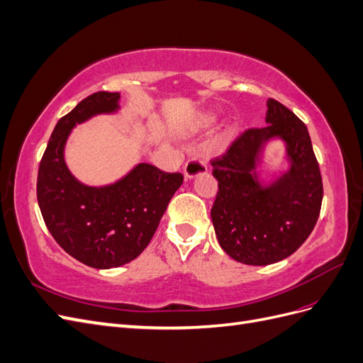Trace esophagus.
I'll use <instances>...</instances> for the list:
<instances>
[{"mask_svg":"<svg viewBox=\"0 0 363 363\" xmlns=\"http://www.w3.org/2000/svg\"><path fill=\"white\" fill-rule=\"evenodd\" d=\"M207 172L206 163L201 162L200 159H191L189 162H186L184 168H183V175L186 180H192L195 177H199L201 174Z\"/></svg>","mask_w":363,"mask_h":363,"instance_id":"obj_1","label":"esophagus"}]
</instances>
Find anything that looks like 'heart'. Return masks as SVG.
<instances>
[{
	"instance_id": "obj_1",
	"label": "heart",
	"mask_w": 363,
	"mask_h": 363,
	"mask_svg": "<svg viewBox=\"0 0 363 363\" xmlns=\"http://www.w3.org/2000/svg\"><path fill=\"white\" fill-rule=\"evenodd\" d=\"M215 121L216 116L212 112H201L200 115H196L194 118V121H191V124L186 127V131H188V133H196V131L212 127L215 124Z\"/></svg>"
}]
</instances>
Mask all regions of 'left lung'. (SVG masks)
Wrapping results in <instances>:
<instances>
[{
    "label": "left lung",
    "instance_id": "left-lung-1",
    "mask_svg": "<svg viewBox=\"0 0 363 363\" xmlns=\"http://www.w3.org/2000/svg\"><path fill=\"white\" fill-rule=\"evenodd\" d=\"M267 125L240 135L212 160L218 194L212 223L227 255L263 267L289 257L309 238L323 203V180L309 131L288 107L267 101ZM281 140L289 168L271 182L259 177L262 150Z\"/></svg>",
    "mask_w": 363,
    "mask_h": 363
}]
</instances>
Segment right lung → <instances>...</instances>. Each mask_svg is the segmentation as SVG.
Here are the masks:
<instances>
[{"label":"right lung","instance_id":"1","mask_svg":"<svg viewBox=\"0 0 363 363\" xmlns=\"http://www.w3.org/2000/svg\"><path fill=\"white\" fill-rule=\"evenodd\" d=\"M119 94L96 92L60 118L38 172V203L56 242L96 269L123 267L147 248L182 183L179 172L138 163L113 183L89 186L75 179L65 160L72 130L96 115L119 112Z\"/></svg>","mask_w":363,"mask_h":363}]
</instances>
